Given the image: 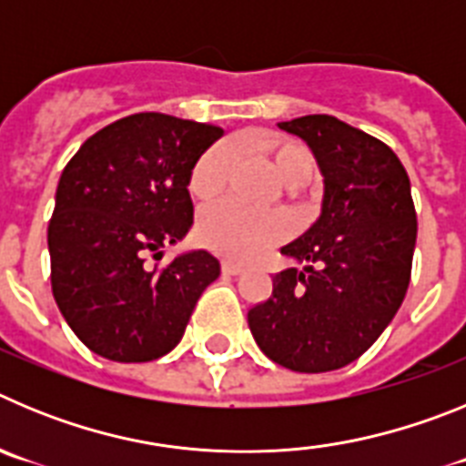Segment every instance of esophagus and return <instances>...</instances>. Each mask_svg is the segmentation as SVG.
Wrapping results in <instances>:
<instances>
[{
	"mask_svg": "<svg viewBox=\"0 0 466 466\" xmlns=\"http://www.w3.org/2000/svg\"><path fill=\"white\" fill-rule=\"evenodd\" d=\"M221 270H224V275H240L245 270V266H240L236 261H224L221 263Z\"/></svg>",
	"mask_w": 466,
	"mask_h": 466,
	"instance_id": "1",
	"label": "esophagus"
}]
</instances>
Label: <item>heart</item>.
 <instances>
[{
	"label": "heart",
	"mask_w": 466,
	"mask_h": 466,
	"mask_svg": "<svg viewBox=\"0 0 466 466\" xmlns=\"http://www.w3.org/2000/svg\"><path fill=\"white\" fill-rule=\"evenodd\" d=\"M263 158L284 187L299 188L312 177L310 151L291 139H268L261 149ZM233 151L226 144H214L196 160L188 179V191L196 200L208 203L219 196L228 179ZM287 236V221L279 214H254L233 203H219L205 209L198 221V238L205 247L221 257L245 258L257 257Z\"/></svg>",
	"instance_id": "b5f03b06"
}]
</instances>
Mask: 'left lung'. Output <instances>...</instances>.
<instances>
[{
  "label": "left lung",
  "mask_w": 466,
  "mask_h": 466,
  "mask_svg": "<svg viewBox=\"0 0 466 466\" xmlns=\"http://www.w3.org/2000/svg\"><path fill=\"white\" fill-rule=\"evenodd\" d=\"M322 172L315 224L279 252L303 263L273 278L247 312L261 352L299 373L343 369L378 340L409 289L418 217L409 175L387 144L327 114L278 123Z\"/></svg>",
  "instance_id": "obj_1"
}]
</instances>
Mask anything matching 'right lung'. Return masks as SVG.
Masks as SVG:
<instances>
[{"instance_id": "1", "label": "right lung", "mask_w": 466, "mask_h": 466, "mask_svg": "<svg viewBox=\"0 0 466 466\" xmlns=\"http://www.w3.org/2000/svg\"><path fill=\"white\" fill-rule=\"evenodd\" d=\"M221 135L144 111L86 139L60 175L48 224L53 296L95 355L126 364L167 355L219 278L208 249L177 254L163 270L147 268L144 257L187 238L191 170Z\"/></svg>"}]
</instances>
